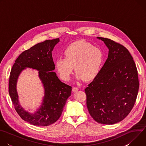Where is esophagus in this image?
Here are the masks:
<instances>
[{
	"instance_id": "obj_1",
	"label": "esophagus",
	"mask_w": 146,
	"mask_h": 146,
	"mask_svg": "<svg viewBox=\"0 0 146 146\" xmlns=\"http://www.w3.org/2000/svg\"><path fill=\"white\" fill-rule=\"evenodd\" d=\"M78 90V88L77 87H73V88H72V91H73V92H76V91H77Z\"/></svg>"
}]
</instances>
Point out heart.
Returning <instances> with one entry per match:
<instances>
[{"instance_id": "heart-1", "label": "heart", "mask_w": 146, "mask_h": 146, "mask_svg": "<svg viewBox=\"0 0 146 146\" xmlns=\"http://www.w3.org/2000/svg\"><path fill=\"white\" fill-rule=\"evenodd\" d=\"M64 54L65 58L56 59L54 64L59 76L65 81L70 78L73 66L77 80H92L99 74L105 61L102 50L84 40L70 44Z\"/></svg>"}]
</instances>
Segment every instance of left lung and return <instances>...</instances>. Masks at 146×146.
Returning <instances> with one entry per match:
<instances>
[{
  "mask_svg": "<svg viewBox=\"0 0 146 146\" xmlns=\"http://www.w3.org/2000/svg\"><path fill=\"white\" fill-rule=\"evenodd\" d=\"M109 48L108 58L99 74L85 89L87 106L97 122L117 123L131 112L139 82L135 62L129 51L109 38L97 37Z\"/></svg>",
  "mask_w": 146,
  "mask_h": 146,
  "instance_id": "8db88e82",
  "label": "left lung"
}]
</instances>
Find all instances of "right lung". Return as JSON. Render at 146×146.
<instances>
[{"label": "right lung", "mask_w": 146, "mask_h": 146, "mask_svg": "<svg viewBox=\"0 0 146 146\" xmlns=\"http://www.w3.org/2000/svg\"><path fill=\"white\" fill-rule=\"evenodd\" d=\"M59 38L47 40L24 51L17 58L9 78V92L15 110L23 120L40 127L48 126L60 117L72 87L60 81L53 72L55 64L52 51ZM27 67L38 71L45 88V96L40 108L35 113L25 111L19 105L16 82L21 72Z\"/></svg>", "instance_id": "right-lung-1"}]
</instances>
